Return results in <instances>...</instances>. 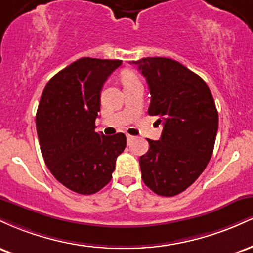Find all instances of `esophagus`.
Returning <instances> with one entry per match:
<instances>
[{
  "instance_id": "34e87169",
  "label": "esophagus",
  "mask_w": 253,
  "mask_h": 253,
  "mask_svg": "<svg viewBox=\"0 0 253 253\" xmlns=\"http://www.w3.org/2000/svg\"><path fill=\"white\" fill-rule=\"evenodd\" d=\"M126 138H127V141H128V143H129V141L132 140V139H133V136H132V135H129V134H127V135H126Z\"/></svg>"
}]
</instances>
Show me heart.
<instances>
[{"instance_id":"obj_1","label":"heart","mask_w":253,"mask_h":253,"mask_svg":"<svg viewBox=\"0 0 253 253\" xmlns=\"http://www.w3.org/2000/svg\"><path fill=\"white\" fill-rule=\"evenodd\" d=\"M120 80H121V82H123L124 86L132 85V84L139 82V78H138V76H136L135 72L129 70V69H125V70L121 71Z\"/></svg>"}]
</instances>
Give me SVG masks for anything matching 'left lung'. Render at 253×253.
<instances>
[{"label": "left lung", "instance_id": "1", "mask_svg": "<svg viewBox=\"0 0 253 253\" xmlns=\"http://www.w3.org/2000/svg\"><path fill=\"white\" fill-rule=\"evenodd\" d=\"M149 84V114L163 124L159 140L139 159L141 178L153 193L175 196L207 167L215 144L219 115L205 81L181 63L163 57L133 60Z\"/></svg>", "mask_w": 253, "mask_h": 253}]
</instances>
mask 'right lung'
I'll return each mask as SVG.
<instances>
[{
    "instance_id": "add662e5",
    "label": "right lung",
    "mask_w": 253,
    "mask_h": 253,
    "mask_svg": "<svg viewBox=\"0 0 253 253\" xmlns=\"http://www.w3.org/2000/svg\"><path fill=\"white\" fill-rule=\"evenodd\" d=\"M121 60L81 58L48 81L36 125L43 161L58 182L82 195L97 193L112 179L126 135L95 132L101 90Z\"/></svg>"
}]
</instances>
